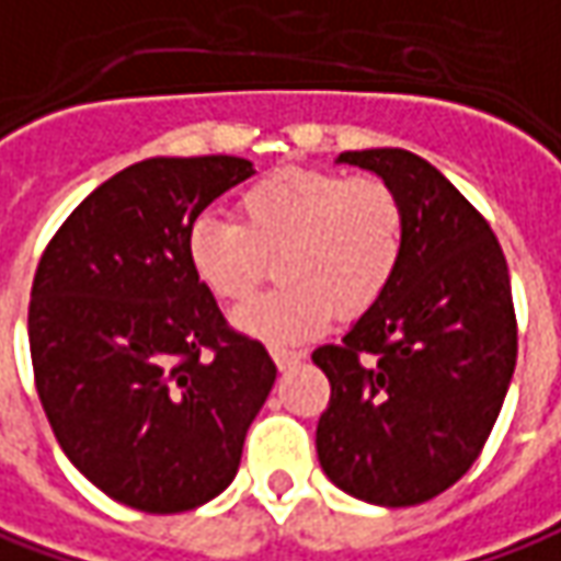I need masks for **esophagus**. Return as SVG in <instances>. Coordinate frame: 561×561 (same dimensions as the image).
I'll return each instance as SVG.
<instances>
[{
    "instance_id": "obj_1",
    "label": "esophagus",
    "mask_w": 561,
    "mask_h": 561,
    "mask_svg": "<svg viewBox=\"0 0 561 561\" xmlns=\"http://www.w3.org/2000/svg\"><path fill=\"white\" fill-rule=\"evenodd\" d=\"M273 359H276V366L279 369H291V366H298L304 354L300 351H288V347H273Z\"/></svg>"
}]
</instances>
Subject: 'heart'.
<instances>
[{"instance_id":"b5f03b06","label":"heart","mask_w":561,"mask_h":561,"mask_svg":"<svg viewBox=\"0 0 561 561\" xmlns=\"http://www.w3.org/2000/svg\"><path fill=\"white\" fill-rule=\"evenodd\" d=\"M407 210L373 173L279 167L236 195V222L198 217L185 236L195 279L226 304L248 300L279 257L276 291L236 310V329L261 341L310 339L369 310L394 282Z\"/></svg>"}]
</instances>
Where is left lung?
Returning a JSON list of instances; mask_svg holds the SVG:
<instances>
[{"instance_id":"8db88e82","label":"left lung","mask_w":561,"mask_h":561,"mask_svg":"<svg viewBox=\"0 0 561 561\" xmlns=\"http://www.w3.org/2000/svg\"><path fill=\"white\" fill-rule=\"evenodd\" d=\"M339 164L394 185L407 248L341 344L313 351L332 385L319 466L357 500L415 506L472 469L506 400L518 354L510 270L488 220L419 154L366 148Z\"/></svg>"}]
</instances>
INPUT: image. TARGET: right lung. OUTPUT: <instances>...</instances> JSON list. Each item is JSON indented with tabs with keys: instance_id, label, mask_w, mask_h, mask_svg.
<instances>
[{
	"instance_id": "obj_1",
	"label": "right lung",
	"mask_w": 561,
	"mask_h": 561,
	"mask_svg": "<svg viewBox=\"0 0 561 561\" xmlns=\"http://www.w3.org/2000/svg\"><path fill=\"white\" fill-rule=\"evenodd\" d=\"M254 173L232 154L148 158L77 204L30 291L36 391L68 459L111 500L170 515L220 496L276 381L185 257L188 226Z\"/></svg>"
}]
</instances>
